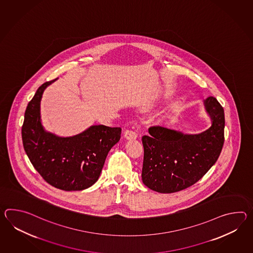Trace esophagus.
<instances>
[{"instance_id": "obj_1", "label": "esophagus", "mask_w": 253, "mask_h": 253, "mask_svg": "<svg viewBox=\"0 0 253 253\" xmlns=\"http://www.w3.org/2000/svg\"><path fill=\"white\" fill-rule=\"evenodd\" d=\"M124 137H125V139H127V140H136L137 137H138V134L135 132L134 130L127 129V130H125V132H124Z\"/></svg>"}]
</instances>
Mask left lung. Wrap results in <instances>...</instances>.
Here are the masks:
<instances>
[{
  "instance_id": "8db88e82",
  "label": "left lung",
  "mask_w": 253,
  "mask_h": 253,
  "mask_svg": "<svg viewBox=\"0 0 253 253\" xmlns=\"http://www.w3.org/2000/svg\"><path fill=\"white\" fill-rule=\"evenodd\" d=\"M211 121L198 134L183 133L159 125L142 136V182L152 191L172 193L201 180L219 158L224 142V110L214 97L203 101Z\"/></svg>"
}]
</instances>
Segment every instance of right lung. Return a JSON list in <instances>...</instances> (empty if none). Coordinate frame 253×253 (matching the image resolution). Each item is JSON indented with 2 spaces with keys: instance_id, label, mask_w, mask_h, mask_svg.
<instances>
[{
  "instance_id": "right-lung-1",
  "label": "right lung",
  "mask_w": 253,
  "mask_h": 253,
  "mask_svg": "<svg viewBox=\"0 0 253 253\" xmlns=\"http://www.w3.org/2000/svg\"><path fill=\"white\" fill-rule=\"evenodd\" d=\"M56 80L40 86L28 103L22 127L23 148L50 185L62 191H83L99 179L108 152L120 140L122 129L93 125L71 137L46 131L41 120V100L45 89Z\"/></svg>"
}]
</instances>
